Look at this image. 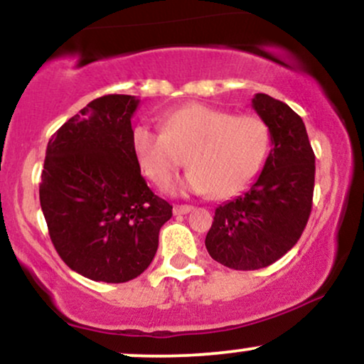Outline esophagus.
Masks as SVG:
<instances>
[{"mask_svg": "<svg viewBox=\"0 0 364 364\" xmlns=\"http://www.w3.org/2000/svg\"><path fill=\"white\" fill-rule=\"evenodd\" d=\"M191 205H174L173 207V212H174V215H185V214H188V212H191Z\"/></svg>", "mask_w": 364, "mask_h": 364, "instance_id": "34e87169", "label": "esophagus"}]
</instances>
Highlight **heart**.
<instances>
[{
  "label": "heart",
  "mask_w": 364,
  "mask_h": 364,
  "mask_svg": "<svg viewBox=\"0 0 364 364\" xmlns=\"http://www.w3.org/2000/svg\"><path fill=\"white\" fill-rule=\"evenodd\" d=\"M162 129L140 123L132 129V150L141 173L164 186L183 164L190 171L176 188L229 198L260 171L270 147V129L260 116L232 114L205 104H185L166 112Z\"/></svg>",
  "instance_id": "b5f03b06"
}]
</instances>
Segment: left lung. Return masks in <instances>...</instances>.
Returning a JSON list of instances; mask_svg holds the SVG:
<instances>
[{"label": "left lung", "instance_id": "8db88e82", "mask_svg": "<svg viewBox=\"0 0 364 364\" xmlns=\"http://www.w3.org/2000/svg\"><path fill=\"white\" fill-rule=\"evenodd\" d=\"M252 106L270 129L272 149L257 181L215 208L205 237L208 255L235 270L272 265L298 243L315 188V154L303 119L267 94L255 95Z\"/></svg>", "mask_w": 364, "mask_h": 364}]
</instances>
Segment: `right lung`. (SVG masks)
<instances>
[{"label":"right lung","instance_id":"obj_1","mask_svg":"<svg viewBox=\"0 0 364 364\" xmlns=\"http://www.w3.org/2000/svg\"><path fill=\"white\" fill-rule=\"evenodd\" d=\"M135 95L94 99L49 140L39 198L61 260L92 281L139 277L173 205L154 195L132 150Z\"/></svg>","mask_w":364,"mask_h":364}]
</instances>
